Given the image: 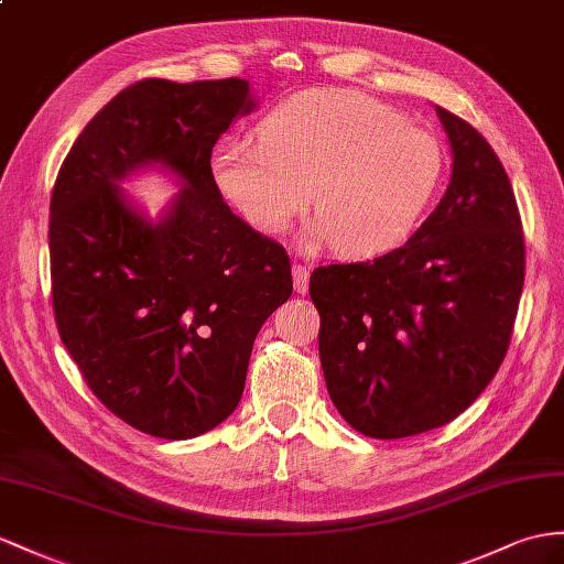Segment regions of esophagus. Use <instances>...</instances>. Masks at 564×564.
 <instances>
[{
    "instance_id": "34e87169",
    "label": "esophagus",
    "mask_w": 564,
    "mask_h": 564,
    "mask_svg": "<svg viewBox=\"0 0 564 564\" xmlns=\"http://www.w3.org/2000/svg\"><path fill=\"white\" fill-rule=\"evenodd\" d=\"M293 283L300 295L307 293L310 288V267L307 264H293Z\"/></svg>"
}]
</instances>
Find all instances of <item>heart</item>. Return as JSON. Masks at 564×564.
Here are the masks:
<instances>
[{
    "label": "heart",
    "mask_w": 564,
    "mask_h": 564,
    "mask_svg": "<svg viewBox=\"0 0 564 564\" xmlns=\"http://www.w3.org/2000/svg\"><path fill=\"white\" fill-rule=\"evenodd\" d=\"M257 140L221 142L212 178L264 236L307 209L310 242L365 259L405 242L436 193L443 150L426 128L355 90L300 93L273 107Z\"/></svg>",
    "instance_id": "b5f03b06"
}]
</instances>
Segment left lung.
Here are the masks:
<instances>
[{"instance_id":"8db88e82","label":"left lung","mask_w":564,"mask_h":564,"mask_svg":"<svg viewBox=\"0 0 564 564\" xmlns=\"http://www.w3.org/2000/svg\"><path fill=\"white\" fill-rule=\"evenodd\" d=\"M453 148L438 207L402 248L312 271L328 395L352 429L405 438L453 422L496 377L524 285V234L486 138L436 107Z\"/></svg>"}]
</instances>
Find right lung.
Returning <instances> with one entry per match:
<instances>
[{
    "instance_id": "1",
    "label": "right lung",
    "mask_w": 564,
    "mask_h": 564,
    "mask_svg": "<svg viewBox=\"0 0 564 564\" xmlns=\"http://www.w3.org/2000/svg\"><path fill=\"white\" fill-rule=\"evenodd\" d=\"M254 109L242 78H144L95 113L50 202L54 319L102 405L183 441L238 408L259 328L293 293L283 245L230 212L212 148ZM159 161L184 181L152 225L118 183Z\"/></svg>"
}]
</instances>
